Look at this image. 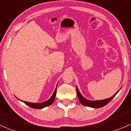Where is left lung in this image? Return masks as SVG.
Masks as SVG:
<instances>
[{"label":"left lung","mask_w":131,"mask_h":131,"mask_svg":"<svg viewBox=\"0 0 131 131\" xmlns=\"http://www.w3.org/2000/svg\"><path fill=\"white\" fill-rule=\"evenodd\" d=\"M76 89H77V95H78V100L80 101V103L83 104V106H88V107H93V108H100V107H103L106 104H107L108 103L113 100V98L115 97V96L116 95L118 91L116 93V94H114L112 97H110V98L106 99V100H97V101H90L88 100H86V98H84L83 96L81 95V94L80 93V92L79 91L78 88L77 86H76Z\"/></svg>","instance_id":"obj_1"}]
</instances>
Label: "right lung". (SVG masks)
<instances>
[{"instance_id": "1", "label": "right lung", "mask_w": 131, "mask_h": 131, "mask_svg": "<svg viewBox=\"0 0 131 131\" xmlns=\"http://www.w3.org/2000/svg\"><path fill=\"white\" fill-rule=\"evenodd\" d=\"M57 86L56 87L55 90H54L53 94V95L51 96V97H50L48 100H47V101L43 102V103H29V102H26V101H23L25 104L28 105V106L31 107V108H34V109H41L43 108V107H47V106L51 105L53 103L54 99H55V96H56V94H57ZM21 101V100H20Z\"/></svg>"}]
</instances>
